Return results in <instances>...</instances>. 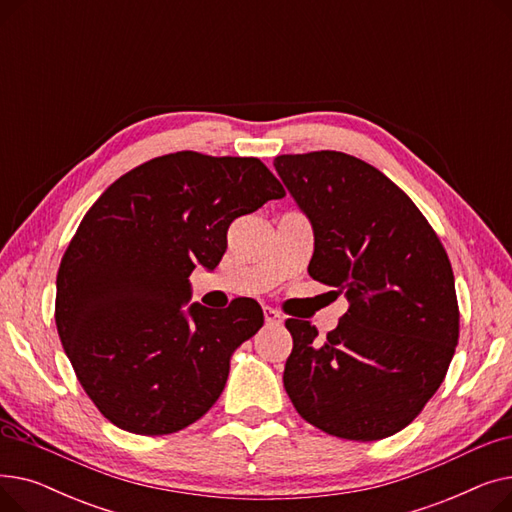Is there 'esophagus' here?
<instances>
[{
  "label": "esophagus",
  "mask_w": 512,
  "mask_h": 512,
  "mask_svg": "<svg viewBox=\"0 0 512 512\" xmlns=\"http://www.w3.org/2000/svg\"><path fill=\"white\" fill-rule=\"evenodd\" d=\"M263 315H265V324L267 326L282 324V315L274 307H263Z\"/></svg>",
  "instance_id": "34e87169"
}]
</instances>
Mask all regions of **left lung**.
<instances>
[{
	"mask_svg": "<svg viewBox=\"0 0 512 512\" xmlns=\"http://www.w3.org/2000/svg\"><path fill=\"white\" fill-rule=\"evenodd\" d=\"M274 168L313 226L309 276L348 301L326 340L286 319L284 388L330 436H394L436 394L459 342L448 255L417 205L363 159L311 151L278 155Z\"/></svg>",
	"mask_w": 512,
	"mask_h": 512,
	"instance_id": "left-lung-1",
	"label": "left lung"
}]
</instances>
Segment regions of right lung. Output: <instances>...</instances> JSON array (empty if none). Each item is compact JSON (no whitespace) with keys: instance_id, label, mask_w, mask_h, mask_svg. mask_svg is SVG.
<instances>
[{"instance_id":"add662e5","label":"right lung","mask_w":512,"mask_h":512,"mask_svg":"<svg viewBox=\"0 0 512 512\" xmlns=\"http://www.w3.org/2000/svg\"><path fill=\"white\" fill-rule=\"evenodd\" d=\"M286 193L257 157L178 151L120 176L80 222L58 270L56 326L101 415L166 436L220 398L230 357L263 326L253 299L213 311L188 276L215 270L228 226Z\"/></svg>"}]
</instances>
